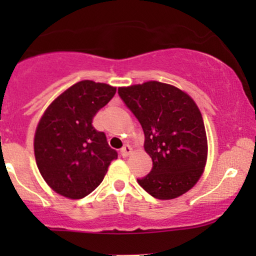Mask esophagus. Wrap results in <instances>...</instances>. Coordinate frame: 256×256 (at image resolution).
Wrapping results in <instances>:
<instances>
[{
  "label": "esophagus",
  "mask_w": 256,
  "mask_h": 256,
  "mask_svg": "<svg viewBox=\"0 0 256 256\" xmlns=\"http://www.w3.org/2000/svg\"><path fill=\"white\" fill-rule=\"evenodd\" d=\"M131 152H132V148H131V146H128V144L124 146L122 149H120V155H122V158L128 156V155H130Z\"/></svg>",
  "instance_id": "1"
}]
</instances>
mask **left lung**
<instances>
[{
  "label": "left lung",
  "mask_w": 256,
  "mask_h": 256,
  "mask_svg": "<svg viewBox=\"0 0 256 256\" xmlns=\"http://www.w3.org/2000/svg\"><path fill=\"white\" fill-rule=\"evenodd\" d=\"M118 94L144 132L152 171L138 184L158 200L183 195L198 183L207 160L201 112L189 95L160 82L119 88Z\"/></svg>",
  "instance_id": "obj_1"
}]
</instances>
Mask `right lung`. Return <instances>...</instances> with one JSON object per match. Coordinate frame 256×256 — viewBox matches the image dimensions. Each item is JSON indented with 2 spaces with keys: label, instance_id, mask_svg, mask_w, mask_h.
<instances>
[{
  "label": "right lung",
  "instance_id": "obj_1",
  "mask_svg": "<svg viewBox=\"0 0 256 256\" xmlns=\"http://www.w3.org/2000/svg\"><path fill=\"white\" fill-rule=\"evenodd\" d=\"M116 88L78 82L46 108L34 134V156L44 180L68 198H83L104 180L118 152L104 132L92 126L95 114L116 95Z\"/></svg>",
  "mask_w": 256,
  "mask_h": 256
}]
</instances>
